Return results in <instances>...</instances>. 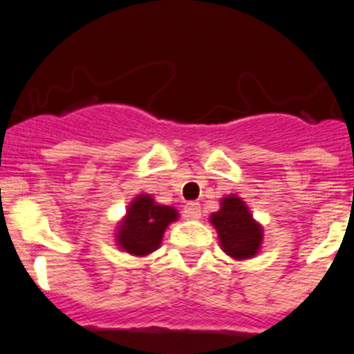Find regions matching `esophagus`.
I'll list each match as a JSON object with an SVG mask.
<instances>
[{
	"label": "esophagus",
	"mask_w": 354,
	"mask_h": 354,
	"mask_svg": "<svg viewBox=\"0 0 354 354\" xmlns=\"http://www.w3.org/2000/svg\"><path fill=\"white\" fill-rule=\"evenodd\" d=\"M183 214L187 219H198L201 218V204L198 202H188L183 207Z\"/></svg>",
	"instance_id": "obj_1"
}]
</instances>
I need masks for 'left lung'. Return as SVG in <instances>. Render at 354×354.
<instances>
[{"instance_id": "obj_1", "label": "left lung", "mask_w": 354, "mask_h": 354, "mask_svg": "<svg viewBox=\"0 0 354 354\" xmlns=\"http://www.w3.org/2000/svg\"><path fill=\"white\" fill-rule=\"evenodd\" d=\"M223 250L235 259L252 257L259 250L263 230L252 219L247 205L232 195L221 201V209L211 216Z\"/></svg>"}]
</instances>
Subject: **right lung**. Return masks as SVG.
Instances as JSON below:
<instances>
[{"label": "right lung", "mask_w": 354, "mask_h": 354, "mask_svg": "<svg viewBox=\"0 0 354 354\" xmlns=\"http://www.w3.org/2000/svg\"><path fill=\"white\" fill-rule=\"evenodd\" d=\"M178 218L167 205H159L150 195H140L131 202L128 216L118 233L119 247L135 256H145L160 245L164 230Z\"/></svg>", "instance_id": "right-lung-1"}]
</instances>
